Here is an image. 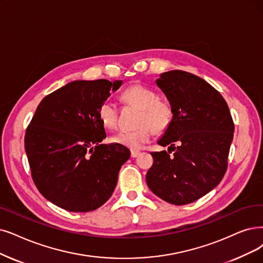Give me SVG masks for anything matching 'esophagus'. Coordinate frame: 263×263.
I'll list each match as a JSON object with an SVG mask.
<instances>
[{
	"label": "esophagus",
	"mask_w": 263,
	"mask_h": 263,
	"mask_svg": "<svg viewBox=\"0 0 263 263\" xmlns=\"http://www.w3.org/2000/svg\"><path fill=\"white\" fill-rule=\"evenodd\" d=\"M139 154H140V151H138V150H132V152H130L132 157H137Z\"/></svg>",
	"instance_id": "34e87169"
}]
</instances>
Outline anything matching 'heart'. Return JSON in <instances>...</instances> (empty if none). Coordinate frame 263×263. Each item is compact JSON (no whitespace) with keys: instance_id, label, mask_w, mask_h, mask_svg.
<instances>
[{"instance_id":"1","label":"heart","mask_w":263,"mask_h":263,"mask_svg":"<svg viewBox=\"0 0 263 263\" xmlns=\"http://www.w3.org/2000/svg\"><path fill=\"white\" fill-rule=\"evenodd\" d=\"M124 103L141 109L137 124L139 127L130 130H121L111 138L112 142L128 149H139L150 142L154 130L164 132L173 118L172 107L159 99V93L141 84H135L126 88L121 95ZM99 118L103 126L113 129L119 124V108L111 100L104 101L99 109Z\"/></svg>"}]
</instances>
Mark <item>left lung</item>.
I'll return each instance as SVG.
<instances>
[{"label": "left lung", "mask_w": 263, "mask_h": 263, "mask_svg": "<svg viewBox=\"0 0 263 263\" xmlns=\"http://www.w3.org/2000/svg\"><path fill=\"white\" fill-rule=\"evenodd\" d=\"M156 84L171 102L173 120L157 142L170 145L168 152L151 153L146 184L167 203L190 204L222 180L234 123L221 93L192 73L168 71Z\"/></svg>", "instance_id": "8db88e82"}]
</instances>
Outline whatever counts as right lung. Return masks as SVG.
Instances as JSON below:
<instances>
[{"label":"right lung","instance_id":"obj_1","mask_svg":"<svg viewBox=\"0 0 263 263\" xmlns=\"http://www.w3.org/2000/svg\"><path fill=\"white\" fill-rule=\"evenodd\" d=\"M122 81H74L44 97L28 125L25 149L37 190L60 208L95 211L112 195L130 151L107 137L101 104Z\"/></svg>","mask_w":263,"mask_h":263}]
</instances>
